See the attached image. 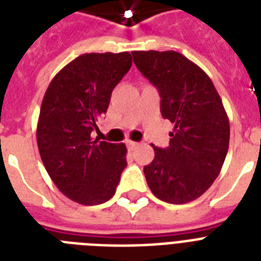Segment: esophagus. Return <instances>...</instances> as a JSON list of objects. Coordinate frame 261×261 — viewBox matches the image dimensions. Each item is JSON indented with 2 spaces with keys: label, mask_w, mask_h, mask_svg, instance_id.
Here are the masks:
<instances>
[{
  "label": "esophagus",
  "mask_w": 261,
  "mask_h": 261,
  "mask_svg": "<svg viewBox=\"0 0 261 261\" xmlns=\"http://www.w3.org/2000/svg\"><path fill=\"white\" fill-rule=\"evenodd\" d=\"M126 145H127V149H128V150H134L135 147L138 146V143L134 142V141H127Z\"/></svg>",
  "instance_id": "obj_1"
}]
</instances>
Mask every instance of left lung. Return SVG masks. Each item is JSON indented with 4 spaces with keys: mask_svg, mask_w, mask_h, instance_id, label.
<instances>
[{
    "mask_svg": "<svg viewBox=\"0 0 261 261\" xmlns=\"http://www.w3.org/2000/svg\"><path fill=\"white\" fill-rule=\"evenodd\" d=\"M135 66L161 96V114L173 123L167 149L154 147L143 168L159 199L182 204L203 195L226 159L230 126L222 100L204 71L176 51H133Z\"/></svg>",
    "mask_w": 261,
    "mask_h": 261,
    "instance_id": "1",
    "label": "left lung"
}]
</instances>
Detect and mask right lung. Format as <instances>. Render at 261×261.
Instances as JSON below:
<instances>
[{
	"label": "right lung",
	"mask_w": 261,
	"mask_h": 261,
	"mask_svg": "<svg viewBox=\"0 0 261 261\" xmlns=\"http://www.w3.org/2000/svg\"><path fill=\"white\" fill-rule=\"evenodd\" d=\"M130 53H90L51 80L39 114L36 141L47 173L67 198L85 206L114 196L127 165L124 143L92 139L111 93L131 67Z\"/></svg>",
	"instance_id": "add662e5"
}]
</instances>
